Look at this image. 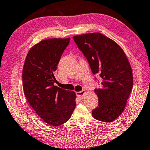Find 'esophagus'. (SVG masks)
I'll list each match as a JSON object with an SVG mask.
<instances>
[{
  "mask_svg": "<svg viewBox=\"0 0 150 150\" xmlns=\"http://www.w3.org/2000/svg\"><path fill=\"white\" fill-rule=\"evenodd\" d=\"M85 94H86V92L84 91H82L76 92V95H77V96L79 99L84 98V96H85Z\"/></svg>",
  "mask_w": 150,
  "mask_h": 150,
  "instance_id": "34e87169",
  "label": "esophagus"
}]
</instances>
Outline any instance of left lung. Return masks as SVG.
Returning <instances> with one entry per match:
<instances>
[{"instance_id": "left-lung-1", "label": "left lung", "mask_w": 150, "mask_h": 150, "mask_svg": "<svg viewBox=\"0 0 150 150\" xmlns=\"http://www.w3.org/2000/svg\"><path fill=\"white\" fill-rule=\"evenodd\" d=\"M73 39L92 73L102 79V88L94 90L98 106L92 111V117L100 121L112 122L123 112L132 88L129 59L117 43L100 33L75 35Z\"/></svg>"}]
</instances>
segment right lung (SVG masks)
I'll use <instances>...</instances> for the list:
<instances>
[{"instance_id": "add662e5", "label": "right lung", "mask_w": 150, "mask_h": 150, "mask_svg": "<svg viewBox=\"0 0 150 150\" xmlns=\"http://www.w3.org/2000/svg\"><path fill=\"white\" fill-rule=\"evenodd\" d=\"M70 38L42 40L30 49L22 72L27 100L46 123L57 127L69 120L76 105V94L58 88L54 73Z\"/></svg>"}]
</instances>
